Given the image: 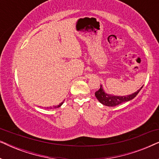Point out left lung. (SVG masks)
I'll return each instance as SVG.
<instances>
[{
	"instance_id": "1",
	"label": "left lung",
	"mask_w": 159,
	"mask_h": 159,
	"mask_svg": "<svg viewBox=\"0 0 159 159\" xmlns=\"http://www.w3.org/2000/svg\"><path fill=\"white\" fill-rule=\"evenodd\" d=\"M143 87L140 90H138L137 92L134 93L132 95H126V96H116V95H108L107 93H106L103 90V88H102V86H101V88L95 93V95L100 103H101L105 106L113 107V106H116L119 105V104L125 103V102L131 101L134 98L136 97V95L138 94V93L143 88Z\"/></svg>"
}]
</instances>
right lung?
I'll return each instance as SVG.
<instances>
[{"mask_svg":"<svg viewBox=\"0 0 159 159\" xmlns=\"http://www.w3.org/2000/svg\"><path fill=\"white\" fill-rule=\"evenodd\" d=\"M63 103H64V102H62V103H61L59 104V105H58L57 106H55V107H54V108H58V107H60V106H61V105H62V104H63ZM51 108H52V107H51Z\"/></svg>","mask_w":159,"mask_h":159,"instance_id":"right-lung-1","label":"right lung"}]
</instances>
